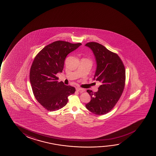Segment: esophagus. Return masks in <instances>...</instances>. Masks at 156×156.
<instances>
[{"label": "esophagus", "instance_id": "esophagus-1", "mask_svg": "<svg viewBox=\"0 0 156 156\" xmlns=\"http://www.w3.org/2000/svg\"><path fill=\"white\" fill-rule=\"evenodd\" d=\"M76 90L77 92H79V93H83V92H84V90L80 87L76 88Z\"/></svg>", "mask_w": 156, "mask_h": 156}]
</instances>
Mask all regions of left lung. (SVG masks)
I'll return each mask as SVG.
<instances>
[{
    "label": "left lung",
    "mask_w": 156,
    "mask_h": 156,
    "mask_svg": "<svg viewBox=\"0 0 156 156\" xmlns=\"http://www.w3.org/2000/svg\"><path fill=\"white\" fill-rule=\"evenodd\" d=\"M85 46L92 49L96 60L94 79L101 83L98 92L87 90L91 100L86 108L95 115H103L111 111L122 95L125 83V69L119 56L102 45L90 42Z\"/></svg>",
    "instance_id": "8db88e82"
}]
</instances>
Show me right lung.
<instances>
[{
	"mask_svg": "<svg viewBox=\"0 0 156 156\" xmlns=\"http://www.w3.org/2000/svg\"><path fill=\"white\" fill-rule=\"evenodd\" d=\"M81 45L64 41H56L45 46L34 58L31 66L30 81L37 100L48 111L58 110L64 107L68 96L76 89L58 82V73H62L68 54Z\"/></svg>",
	"mask_w": 156,
	"mask_h": 156,
	"instance_id": "obj_1",
	"label": "right lung"
}]
</instances>
